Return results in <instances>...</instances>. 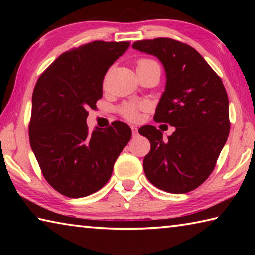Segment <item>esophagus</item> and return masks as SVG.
Segmentation results:
<instances>
[{"label": "esophagus", "instance_id": "esophagus-1", "mask_svg": "<svg viewBox=\"0 0 255 255\" xmlns=\"http://www.w3.org/2000/svg\"><path fill=\"white\" fill-rule=\"evenodd\" d=\"M131 130H132V136H137V128L135 126H131Z\"/></svg>", "mask_w": 255, "mask_h": 255}]
</instances>
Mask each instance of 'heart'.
<instances>
[{"label":"heart","mask_w":255,"mask_h":255,"mask_svg":"<svg viewBox=\"0 0 255 255\" xmlns=\"http://www.w3.org/2000/svg\"><path fill=\"white\" fill-rule=\"evenodd\" d=\"M152 64H156L152 59H139L138 60L137 67H141V66H147V65H152ZM143 108V106H137V105H125L122 107L120 109V112H122L124 117H126L129 120H135L138 118V110Z\"/></svg>","instance_id":"1"}]
</instances>
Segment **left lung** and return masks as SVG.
I'll return each instance as SVG.
<instances>
[{"instance_id":"obj_1","label":"left lung","mask_w":255,"mask_h":255,"mask_svg":"<svg viewBox=\"0 0 255 255\" xmlns=\"http://www.w3.org/2000/svg\"><path fill=\"white\" fill-rule=\"evenodd\" d=\"M132 48L162 63L166 83L154 120L175 127L167 139L152 125L138 130L150 143L143 163L146 178L163 191H192L208 179L230 133L225 86L189 45L156 38L135 41Z\"/></svg>"}]
</instances>
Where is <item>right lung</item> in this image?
Returning a JSON list of instances; mask_svg holds the SVG:
<instances>
[{
  "label": "right lung",
  "mask_w": 255,
  "mask_h": 255,
  "mask_svg": "<svg viewBox=\"0 0 255 255\" xmlns=\"http://www.w3.org/2000/svg\"><path fill=\"white\" fill-rule=\"evenodd\" d=\"M130 42L93 41L66 51L42 73L32 93L29 139L42 174L56 191L82 198L100 190L128 144L123 122L89 131L88 109L102 98L109 67Z\"/></svg>",
  "instance_id": "add662e5"
}]
</instances>
